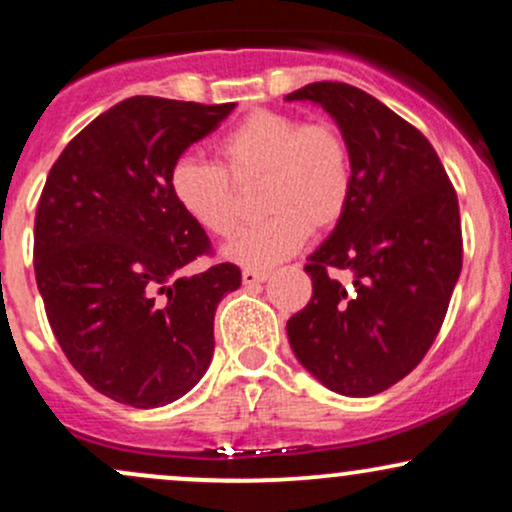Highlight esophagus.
Segmentation results:
<instances>
[{
	"mask_svg": "<svg viewBox=\"0 0 512 512\" xmlns=\"http://www.w3.org/2000/svg\"><path fill=\"white\" fill-rule=\"evenodd\" d=\"M267 272H260V269H243V284L245 286H257L267 281Z\"/></svg>",
	"mask_w": 512,
	"mask_h": 512,
	"instance_id": "1",
	"label": "esophagus"
}]
</instances>
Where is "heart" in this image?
I'll return each mask as SVG.
<instances>
[{
  "label": "heart",
  "instance_id": "obj_1",
  "mask_svg": "<svg viewBox=\"0 0 512 512\" xmlns=\"http://www.w3.org/2000/svg\"><path fill=\"white\" fill-rule=\"evenodd\" d=\"M221 163L180 156L168 185L178 207L211 236H231L238 223V185L262 178L252 223L226 245V257L267 269L303 248L310 231H327L346 214L354 192V163L342 129L303 122L286 110H252L214 142Z\"/></svg>",
  "mask_w": 512,
  "mask_h": 512
}]
</instances>
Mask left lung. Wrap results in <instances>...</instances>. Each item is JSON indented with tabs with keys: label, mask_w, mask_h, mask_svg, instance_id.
Here are the masks:
<instances>
[{
	"label": "left lung",
	"mask_w": 512,
	"mask_h": 512,
	"mask_svg": "<svg viewBox=\"0 0 512 512\" xmlns=\"http://www.w3.org/2000/svg\"><path fill=\"white\" fill-rule=\"evenodd\" d=\"M286 101L322 105L354 163L349 209L305 264L313 298L286 325L291 349L332 392L378 395L419 366L448 313L462 269L455 187L424 134L361 88L317 81Z\"/></svg>",
	"instance_id": "left-lung-1"
}]
</instances>
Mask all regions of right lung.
I'll return each mask as SVG.
<instances>
[{"instance_id": "right-lung-1", "label": "right lung", "mask_w": 512, "mask_h": 512, "mask_svg": "<svg viewBox=\"0 0 512 512\" xmlns=\"http://www.w3.org/2000/svg\"><path fill=\"white\" fill-rule=\"evenodd\" d=\"M233 108L132 96L81 129L45 180L33 267L52 334L81 378L120 404L175 402L214 356L216 305L240 269L182 276L211 240L168 175Z\"/></svg>"}]
</instances>
